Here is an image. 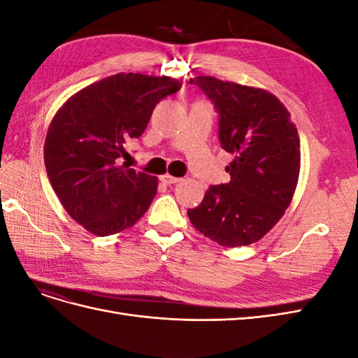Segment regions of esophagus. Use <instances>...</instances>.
Segmentation results:
<instances>
[{
	"instance_id": "1",
	"label": "esophagus",
	"mask_w": 358,
	"mask_h": 358,
	"mask_svg": "<svg viewBox=\"0 0 358 358\" xmlns=\"http://www.w3.org/2000/svg\"><path fill=\"white\" fill-rule=\"evenodd\" d=\"M159 180H161L162 183H166V185H171V183L180 182L179 178H175V176H171V175H162V176L159 178Z\"/></svg>"
}]
</instances>
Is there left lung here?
Instances as JSON below:
<instances>
[{
  "instance_id": "obj_1",
  "label": "left lung",
  "mask_w": 358,
  "mask_h": 358,
  "mask_svg": "<svg viewBox=\"0 0 358 358\" xmlns=\"http://www.w3.org/2000/svg\"><path fill=\"white\" fill-rule=\"evenodd\" d=\"M220 115V143L234 155L230 182L210 185L188 209L196 229L221 246L254 243L282 218L297 187L300 140L287 107L264 90L210 76L189 79Z\"/></svg>"
}]
</instances>
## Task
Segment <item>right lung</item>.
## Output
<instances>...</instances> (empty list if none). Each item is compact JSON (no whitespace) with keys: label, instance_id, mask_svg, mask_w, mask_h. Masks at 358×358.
<instances>
[{"label":"right lung","instance_id":"obj_1","mask_svg":"<svg viewBox=\"0 0 358 358\" xmlns=\"http://www.w3.org/2000/svg\"><path fill=\"white\" fill-rule=\"evenodd\" d=\"M171 78L113 74L86 86L53 116L45 164L71 218L96 236L133 227L152 203L158 180L121 166L125 143L143 134L155 106L180 90Z\"/></svg>","mask_w":358,"mask_h":358}]
</instances>
